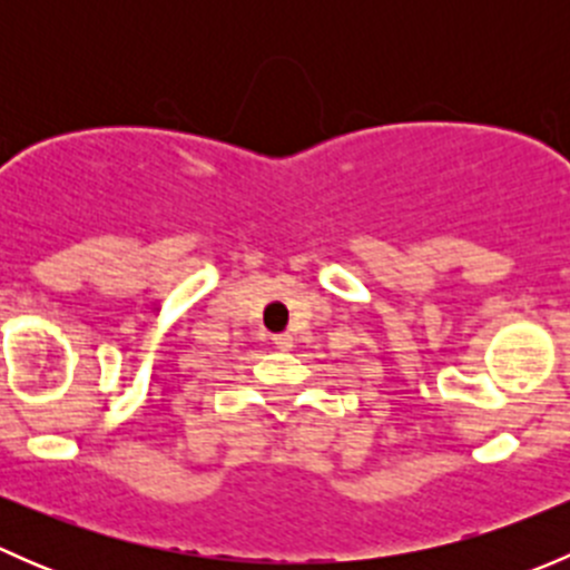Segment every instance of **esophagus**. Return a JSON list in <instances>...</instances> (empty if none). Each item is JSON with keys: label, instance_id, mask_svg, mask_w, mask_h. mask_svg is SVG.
<instances>
[{"label": "esophagus", "instance_id": "1", "mask_svg": "<svg viewBox=\"0 0 570 570\" xmlns=\"http://www.w3.org/2000/svg\"><path fill=\"white\" fill-rule=\"evenodd\" d=\"M273 344L278 350H292V344H295V342H292L289 333H278V336H273Z\"/></svg>", "mask_w": 570, "mask_h": 570}]
</instances>
